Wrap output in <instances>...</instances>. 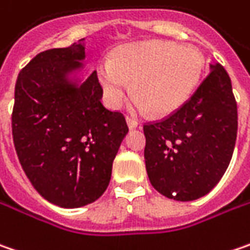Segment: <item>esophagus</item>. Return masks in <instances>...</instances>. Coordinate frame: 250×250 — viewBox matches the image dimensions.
Segmentation results:
<instances>
[{
    "mask_svg": "<svg viewBox=\"0 0 250 250\" xmlns=\"http://www.w3.org/2000/svg\"><path fill=\"white\" fill-rule=\"evenodd\" d=\"M126 124H128L129 129H135V128H138V125H139L136 119H132V118H126Z\"/></svg>",
    "mask_w": 250,
    "mask_h": 250,
    "instance_id": "esophagus-1",
    "label": "esophagus"
}]
</instances>
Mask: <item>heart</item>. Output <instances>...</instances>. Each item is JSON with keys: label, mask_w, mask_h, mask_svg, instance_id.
I'll list each match as a JSON object with an SVG mask.
<instances>
[{"label": "heart", "mask_w": 250, "mask_h": 250, "mask_svg": "<svg viewBox=\"0 0 250 250\" xmlns=\"http://www.w3.org/2000/svg\"><path fill=\"white\" fill-rule=\"evenodd\" d=\"M204 57L194 47L165 41L129 43L117 49L109 62L98 64L97 74L111 108H118L131 90L132 106L168 115L184 105L198 87ZM129 81H133L130 87Z\"/></svg>", "instance_id": "1"}]
</instances>
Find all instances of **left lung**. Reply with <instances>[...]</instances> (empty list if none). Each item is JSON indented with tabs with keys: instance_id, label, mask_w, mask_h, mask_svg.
I'll return each mask as SVG.
<instances>
[{
	"instance_id": "1",
	"label": "left lung",
	"mask_w": 250,
	"mask_h": 250,
	"mask_svg": "<svg viewBox=\"0 0 250 250\" xmlns=\"http://www.w3.org/2000/svg\"><path fill=\"white\" fill-rule=\"evenodd\" d=\"M144 132L146 171L159 193L177 201L209 193L229 166L238 132L227 70L211 64L191 98L165 119L144 125Z\"/></svg>"
}]
</instances>
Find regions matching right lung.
Listing matches in <instances>:
<instances>
[{"mask_svg": "<svg viewBox=\"0 0 250 250\" xmlns=\"http://www.w3.org/2000/svg\"><path fill=\"white\" fill-rule=\"evenodd\" d=\"M83 41L36 55L15 84L12 138L21 166L44 200L63 208L104 194L128 133L125 117L103 105L97 71L71 79L83 69Z\"/></svg>", "mask_w": 250, "mask_h": 250, "instance_id": "right-lung-1", "label": "right lung"}]
</instances>
